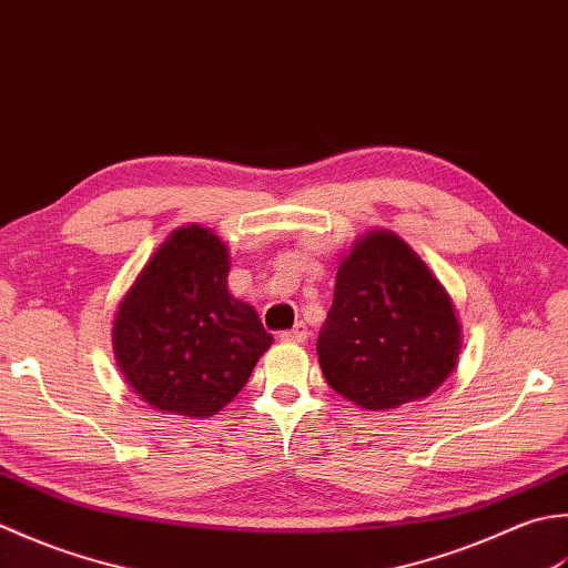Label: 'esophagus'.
Here are the masks:
<instances>
[{"label":"esophagus","mask_w":568,"mask_h":568,"mask_svg":"<svg viewBox=\"0 0 568 568\" xmlns=\"http://www.w3.org/2000/svg\"><path fill=\"white\" fill-rule=\"evenodd\" d=\"M280 338H282V341H286V343H306V338H308V331H306L304 323H296V326H294L292 331H284V333H280Z\"/></svg>","instance_id":"esophagus-1"}]
</instances>
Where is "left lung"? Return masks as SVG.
Returning <instances> with one entry per match:
<instances>
[{"label":"left lung","instance_id":"1","mask_svg":"<svg viewBox=\"0 0 568 568\" xmlns=\"http://www.w3.org/2000/svg\"><path fill=\"white\" fill-rule=\"evenodd\" d=\"M316 351L338 395L363 409H395L429 397L450 375L460 326L419 254L379 230L341 262Z\"/></svg>","mask_w":568,"mask_h":568}]
</instances>
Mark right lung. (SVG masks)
Masks as SVG:
<instances>
[{"label": "right lung", "mask_w": 568, "mask_h": 568, "mask_svg": "<svg viewBox=\"0 0 568 568\" xmlns=\"http://www.w3.org/2000/svg\"><path fill=\"white\" fill-rule=\"evenodd\" d=\"M227 247L189 225L149 260L122 298L114 355L144 402L181 416H211L245 387L272 335L227 292Z\"/></svg>", "instance_id": "add662e5"}]
</instances>
